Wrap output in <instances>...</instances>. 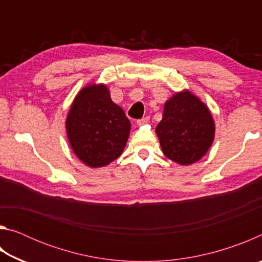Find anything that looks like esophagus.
Returning <instances> with one entry per match:
<instances>
[{"label": "esophagus", "mask_w": 262, "mask_h": 262, "mask_svg": "<svg viewBox=\"0 0 262 262\" xmlns=\"http://www.w3.org/2000/svg\"><path fill=\"white\" fill-rule=\"evenodd\" d=\"M149 121V118H142V119H139V120H136V125H144V123H147Z\"/></svg>", "instance_id": "esophagus-1"}]
</instances>
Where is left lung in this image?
<instances>
[{"label":"left lung","instance_id":"left-lung-1","mask_svg":"<svg viewBox=\"0 0 262 262\" xmlns=\"http://www.w3.org/2000/svg\"><path fill=\"white\" fill-rule=\"evenodd\" d=\"M156 134L168 159L189 165L201 159L211 147L215 123L207 106L185 90L177 92L164 105Z\"/></svg>","mask_w":262,"mask_h":262}]
</instances>
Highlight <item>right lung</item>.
I'll return each instance as SVG.
<instances>
[{
  "mask_svg": "<svg viewBox=\"0 0 262 262\" xmlns=\"http://www.w3.org/2000/svg\"><path fill=\"white\" fill-rule=\"evenodd\" d=\"M75 155L90 167L108 165L122 154L130 132L123 110L111 99L104 84H92L78 92L66 120Z\"/></svg>",
  "mask_w": 262,
  "mask_h": 262,
  "instance_id": "obj_1",
  "label": "right lung"
}]
</instances>
